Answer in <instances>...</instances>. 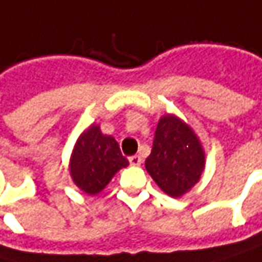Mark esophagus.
Here are the masks:
<instances>
[{
	"instance_id": "1",
	"label": "esophagus",
	"mask_w": 262,
	"mask_h": 262,
	"mask_svg": "<svg viewBox=\"0 0 262 262\" xmlns=\"http://www.w3.org/2000/svg\"><path fill=\"white\" fill-rule=\"evenodd\" d=\"M129 162H130L132 166H139V165L142 163V157L138 155L130 156V157H129Z\"/></svg>"
}]
</instances>
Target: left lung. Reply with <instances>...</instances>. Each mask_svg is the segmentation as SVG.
<instances>
[{
    "mask_svg": "<svg viewBox=\"0 0 262 262\" xmlns=\"http://www.w3.org/2000/svg\"><path fill=\"white\" fill-rule=\"evenodd\" d=\"M205 153L195 132L179 117L163 115L155 132L145 168L156 184L169 196L180 198L201 179Z\"/></svg>",
    "mask_w": 262,
    "mask_h": 262,
    "instance_id": "1",
    "label": "left lung"
}]
</instances>
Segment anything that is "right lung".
<instances>
[{
  "label": "right lung",
  "instance_id": "1",
  "mask_svg": "<svg viewBox=\"0 0 262 262\" xmlns=\"http://www.w3.org/2000/svg\"><path fill=\"white\" fill-rule=\"evenodd\" d=\"M129 165L121 155L118 142L103 135L100 126L91 124L78 138L70 157V176L73 183L88 195L102 192L111 179Z\"/></svg>",
  "mask_w": 262,
  "mask_h": 262
}]
</instances>
